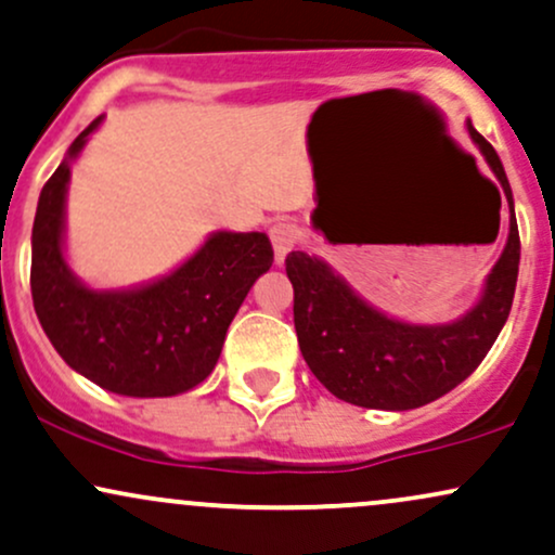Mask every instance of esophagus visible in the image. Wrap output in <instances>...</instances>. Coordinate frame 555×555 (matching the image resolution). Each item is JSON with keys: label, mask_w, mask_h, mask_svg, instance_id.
Masks as SVG:
<instances>
[{"label": "esophagus", "mask_w": 555, "mask_h": 555, "mask_svg": "<svg viewBox=\"0 0 555 555\" xmlns=\"http://www.w3.org/2000/svg\"><path fill=\"white\" fill-rule=\"evenodd\" d=\"M298 236H301V231H298V225L291 223V220H280V223L270 228L272 249H275L278 264L285 262V257L293 251V246L298 244Z\"/></svg>", "instance_id": "esophagus-1"}]
</instances>
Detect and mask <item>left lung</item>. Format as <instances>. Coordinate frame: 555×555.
Masks as SVG:
<instances>
[{"instance_id":"8db88e82","label":"left lung","mask_w":555,"mask_h":555,"mask_svg":"<svg viewBox=\"0 0 555 555\" xmlns=\"http://www.w3.org/2000/svg\"><path fill=\"white\" fill-rule=\"evenodd\" d=\"M509 202V238L486 280L483 298L452 324H408L356 296L322 259L285 257L293 283V322L311 374L358 408L413 410L439 400L480 366L512 311L519 272V231L512 186L496 150L467 121Z\"/></svg>"}]
</instances>
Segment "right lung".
<instances>
[{"mask_svg": "<svg viewBox=\"0 0 555 555\" xmlns=\"http://www.w3.org/2000/svg\"><path fill=\"white\" fill-rule=\"evenodd\" d=\"M95 119L51 173L33 220L30 293L38 322L77 374L108 392L171 397L197 387L218 363L228 324L272 267L264 233L218 231L171 275L134 291H93L64 262V194L69 160Z\"/></svg>", "mask_w": 555, "mask_h": 555, "instance_id": "1", "label": "right lung"}]
</instances>
